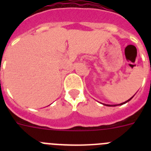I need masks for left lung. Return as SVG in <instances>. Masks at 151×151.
I'll return each mask as SVG.
<instances>
[{
    "instance_id": "8db88e82",
    "label": "left lung",
    "mask_w": 151,
    "mask_h": 151,
    "mask_svg": "<svg viewBox=\"0 0 151 151\" xmlns=\"http://www.w3.org/2000/svg\"><path fill=\"white\" fill-rule=\"evenodd\" d=\"M132 97H131V98H130V99H129V100H128V101H125V102H124V103H122V104H119V105L124 104H125V103H127L128 101H130V100L132 99ZM105 105H106V104H105ZM106 106H110V105H106Z\"/></svg>"
}]
</instances>
